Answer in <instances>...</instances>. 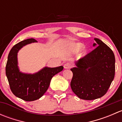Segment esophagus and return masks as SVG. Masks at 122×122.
<instances>
[{"instance_id":"esophagus-1","label":"esophagus","mask_w":122,"mask_h":122,"mask_svg":"<svg viewBox=\"0 0 122 122\" xmlns=\"http://www.w3.org/2000/svg\"><path fill=\"white\" fill-rule=\"evenodd\" d=\"M71 65L70 63H66L64 65V68L65 69H69L71 68Z\"/></svg>"}]
</instances>
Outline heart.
<instances>
[{"label":"heart","mask_w":122,"mask_h":122,"mask_svg":"<svg viewBox=\"0 0 122 122\" xmlns=\"http://www.w3.org/2000/svg\"><path fill=\"white\" fill-rule=\"evenodd\" d=\"M84 46V45H83L82 43L80 42H77L75 43V44H72V45L71 46V51L73 52H77L79 51H80L82 48ZM86 54V50H83V51H82V55H85Z\"/></svg>","instance_id":"obj_1"}]
</instances>
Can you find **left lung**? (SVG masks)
Listing matches in <instances>:
<instances>
[{"mask_svg":"<svg viewBox=\"0 0 122 122\" xmlns=\"http://www.w3.org/2000/svg\"><path fill=\"white\" fill-rule=\"evenodd\" d=\"M96 47L71 69L73 76L70 86L80 99L92 100L107 92L115 73V57L112 50L103 41L94 38Z\"/></svg>","mask_w":122,"mask_h":122,"instance_id":"8db88e82","label":"left lung"}]
</instances>
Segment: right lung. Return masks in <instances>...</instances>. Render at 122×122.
I'll return each mask as SVG.
<instances>
[{
    "instance_id": "1",
    "label": "right lung",
    "mask_w": 122,
    "mask_h": 122,
    "mask_svg": "<svg viewBox=\"0 0 122 122\" xmlns=\"http://www.w3.org/2000/svg\"><path fill=\"white\" fill-rule=\"evenodd\" d=\"M34 42L37 41L30 38L14 45L9 53L6 66V75L11 91L17 97L26 102L40 99L48 88L53 76L64 68L62 66L54 68L46 66L33 74L20 71L18 53L23 46Z\"/></svg>"
}]
</instances>
